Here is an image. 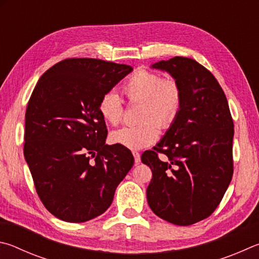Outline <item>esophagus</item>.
I'll return each mask as SVG.
<instances>
[{
  "label": "esophagus",
  "instance_id": "esophagus-1",
  "mask_svg": "<svg viewBox=\"0 0 259 259\" xmlns=\"http://www.w3.org/2000/svg\"><path fill=\"white\" fill-rule=\"evenodd\" d=\"M133 156H134L135 165H139L140 161H141V157H140V153L138 151H133Z\"/></svg>",
  "mask_w": 259,
  "mask_h": 259
}]
</instances>
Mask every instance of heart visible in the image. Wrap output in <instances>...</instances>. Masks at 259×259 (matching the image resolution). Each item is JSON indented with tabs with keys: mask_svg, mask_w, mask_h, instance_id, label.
Returning <instances> with one entry per match:
<instances>
[{
	"mask_svg": "<svg viewBox=\"0 0 259 259\" xmlns=\"http://www.w3.org/2000/svg\"><path fill=\"white\" fill-rule=\"evenodd\" d=\"M121 92L131 102H142L138 126H125L111 133V141L131 150L146 148L159 137V126H169L182 106V89L174 78H161L156 72L140 69L121 86ZM122 103L116 93L102 95L99 112L108 124L116 126L122 118ZM155 120L153 121V119Z\"/></svg>",
	"mask_w": 259,
	"mask_h": 259,
	"instance_id": "obj_1",
	"label": "heart"
}]
</instances>
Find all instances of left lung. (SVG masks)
<instances>
[{"instance_id": "obj_1", "label": "left lung", "mask_w": 259, "mask_h": 259, "mask_svg": "<svg viewBox=\"0 0 259 259\" xmlns=\"http://www.w3.org/2000/svg\"><path fill=\"white\" fill-rule=\"evenodd\" d=\"M150 67L178 80L183 99L164 137L141 156L152 170L148 203L160 219L191 225L212 214L232 180L233 120L219 81L196 60L175 57Z\"/></svg>"}]
</instances>
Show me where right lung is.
Returning <instances> with one entry per match:
<instances>
[{
    "instance_id": "add662e5",
    "label": "right lung",
    "mask_w": 259,
    "mask_h": 259,
    "mask_svg": "<svg viewBox=\"0 0 259 259\" xmlns=\"http://www.w3.org/2000/svg\"><path fill=\"white\" fill-rule=\"evenodd\" d=\"M133 68L99 59H66L38 79L26 110L24 156L36 191L57 219L83 223L103 214L134 157L106 144L99 112L109 93Z\"/></svg>"
}]
</instances>
